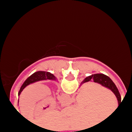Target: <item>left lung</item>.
I'll use <instances>...</instances> for the list:
<instances>
[{
  "label": "left lung",
  "instance_id": "1",
  "mask_svg": "<svg viewBox=\"0 0 132 132\" xmlns=\"http://www.w3.org/2000/svg\"><path fill=\"white\" fill-rule=\"evenodd\" d=\"M45 80H53V81H57V79L53 74L50 73V72H46V71H37L31 75L30 76L28 77V78L25 80L23 84L21 86L19 92V96L20 95L21 92L27 86L30 84H33V83L36 82L41 81H45ZM19 101H18L19 103Z\"/></svg>",
  "mask_w": 132,
  "mask_h": 132
}]
</instances>
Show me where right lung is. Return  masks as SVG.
I'll use <instances>...</instances> for the list:
<instances>
[{"label": "right lung", "instance_id": "right-lung-1", "mask_svg": "<svg viewBox=\"0 0 132 132\" xmlns=\"http://www.w3.org/2000/svg\"><path fill=\"white\" fill-rule=\"evenodd\" d=\"M92 81H93L94 82L101 84L104 87H107V88L110 89V90H112V92L116 95L118 103L120 104V103L121 102V96L120 94V92L118 90L117 87H116V84L112 81V79L109 77L104 75V74H95V75H90L84 79L82 81L80 86H81L84 83L87 82Z\"/></svg>", "mask_w": 132, "mask_h": 132}]
</instances>
